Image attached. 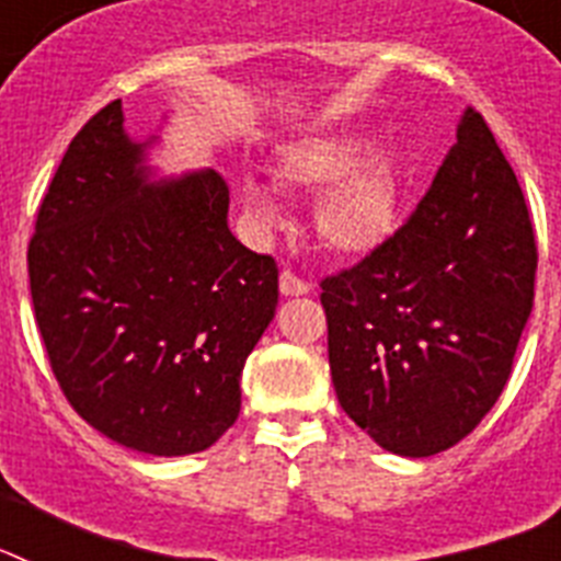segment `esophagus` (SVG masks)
<instances>
[{
    "label": "esophagus",
    "instance_id": "1",
    "mask_svg": "<svg viewBox=\"0 0 561 561\" xmlns=\"http://www.w3.org/2000/svg\"><path fill=\"white\" fill-rule=\"evenodd\" d=\"M280 295H286V297L309 295V284H306L304 277H297L295 272L284 270L280 272Z\"/></svg>",
    "mask_w": 561,
    "mask_h": 561
}]
</instances>
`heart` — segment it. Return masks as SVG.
<instances>
[{"label":"heart","instance_id":"b5f03b06","mask_svg":"<svg viewBox=\"0 0 561 561\" xmlns=\"http://www.w3.org/2000/svg\"><path fill=\"white\" fill-rule=\"evenodd\" d=\"M362 131H325L277 151L275 173L295 191L319 193L314 227L323 244L342 255H370L393 238L408 196V168L393 151H370ZM244 205L257 227L277 225L280 210L270 187L244 180Z\"/></svg>","mask_w":561,"mask_h":561}]
</instances>
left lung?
Returning a JSON list of instances; mask_svg holds the SVG:
<instances>
[{
    "label": "left lung",
    "instance_id": "8db88e82",
    "mask_svg": "<svg viewBox=\"0 0 561 561\" xmlns=\"http://www.w3.org/2000/svg\"><path fill=\"white\" fill-rule=\"evenodd\" d=\"M537 238L480 112L381 250L325 277L336 399L381 449L430 458L494 408L534 306Z\"/></svg>",
    "mask_w": 561,
    "mask_h": 561
}]
</instances>
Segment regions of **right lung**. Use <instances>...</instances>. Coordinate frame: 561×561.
Segmentation results:
<instances>
[{
	"mask_svg": "<svg viewBox=\"0 0 561 561\" xmlns=\"http://www.w3.org/2000/svg\"><path fill=\"white\" fill-rule=\"evenodd\" d=\"M112 101L72 137L27 247L49 365L87 424L146 455L213 447L277 306V266L227 227L219 171L148 182Z\"/></svg>",
	"mask_w": 561,
	"mask_h": 561,
	"instance_id": "add662e5",
	"label": "right lung"
}]
</instances>
